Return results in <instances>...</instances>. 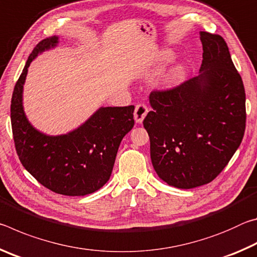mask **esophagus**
Returning <instances> with one entry per match:
<instances>
[{"instance_id":"esophagus-1","label":"esophagus","mask_w":257,"mask_h":257,"mask_svg":"<svg viewBox=\"0 0 257 257\" xmlns=\"http://www.w3.org/2000/svg\"><path fill=\"white\" fill-rule=\"evenodd\" d=\"M147 112H149V108H147L145 104L141 103L138 104V105H136V108H135V112H134V118L136 120V122L138 123L143 122V120L145 119Z\"/></svg>"}]
</instances>
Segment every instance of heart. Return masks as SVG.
I'll list each match as a JSON object with an SVG mask.
<instances>
[{"instance_id":"obj_1","label":"heart","mask_w":257,"mask_h":257,"mask_svg":"<svg viewBox=\"0 0 257 257\" xmlns=\"http://www.w3.org/2000/svg\"><path fill=\"white\" fill-rule=\"evenodd\" d=\"M178 71H179V69H178V68L173 69V70H172V72H173V73H176V72H178Z\"/></svg>"}]
</instances>
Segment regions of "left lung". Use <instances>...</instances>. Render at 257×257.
I'll use <instances>...</instances> for the list:
<instances>
[{"label": "left lung", "instance_id": "1", "mask_svg": "<svg viewBox=\"0 0 257 257\" xmlns=\"http://www.w3.org/2000/svg\"><path fill=\"white\" fill-rule=\"evenodd\" d=\"M198 76L153 90L144 119L151 160L160 179L181 189L211 182L240 145L246 127L245 88L219 35L199 33Z\"/></svg>", "mask_w": 257, "mask_h": 257}]
</instances>
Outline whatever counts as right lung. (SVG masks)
Returning a JSON list of instances; mask_svg holds the SVG:
<instances>
[{
  "instance_id": "1",
  "label": "right lung",
  "mask_w": 257,
  "mask_h": 257,
  "mask_svg": "<svg viewBox=\"0 0 257 257\" xmlns=\"http://www.w3.org/2000/svg\"><path fill=\"white\" fill-rule=\"evenodd\" d=\"M58 44L59 36L45 38L29 55L12 94V133L20 162L40 184L56 194L85 196L110 179L120 143L135 124V106H101L79 127L56 136L35 128L24 110L26 77L30 63Z\"/></svg>"
}]
</instances>
